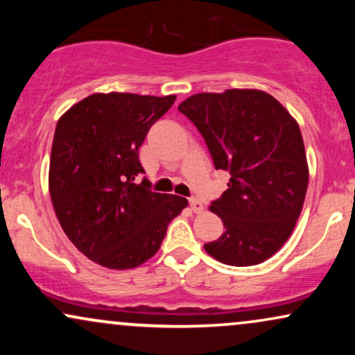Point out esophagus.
<instances>
[{"mask_svg":"<svg viewBox=\"0 0 355 355\" xmlns=\"http://www.w3.org/2000/svg\"><path fill=\"white\" fill-rule=\"evenodd\" d=\"M189 203H190V209L193 210L195 214H198V211L203 210V203L198 200V198H190Z\"/></svg>","mask_w":355,"mask_h":355,"instance_id":"obj_1","label":"esophagus"}]
</instances>
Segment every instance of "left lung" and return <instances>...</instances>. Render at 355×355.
I'll return each mask as SVG.
<instances>
[{
  "mask_svg": "<svg viewBox=\"0 0 355 355\" xmlns=\"http://www.w3.org/2000/svg\"><path fill=\"white\" fill-rule=\"evenodd\" d=\"M178 110L200 132L215 170L230 173L229 189L210 205L225 232L203 248L227 266L263 262L302 211L309 166L299 125L260 89L198 93Z\"/></svg>",
  "mask_w": 355,
  "mask_h": 355,
  "instance_id": "left-lung-1",
  "label": "left lung"
}]
</instances>
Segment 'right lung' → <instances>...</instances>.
I'll use <instances>...</instances> for the list:
<instances>
[{
	"label": "right lung",
	"mask_w": 355,
	"mask_h": 355,
	"mask_svg": "<svg viewBox=\"0 0 355 355\" xmlns=\"http://www.w3.org/2000/svg\"><path fill=\"white\" fill-rule=\"evenodd\" d=\"M175 96L95 93L58 120L50 195L61 229L81 254L108 268L141 266L164 242L187 198L157 193L138 148Z\"/></svg>",
	"instance_id": "obj_1"
}]
</instances>
